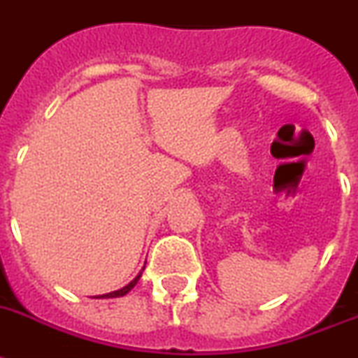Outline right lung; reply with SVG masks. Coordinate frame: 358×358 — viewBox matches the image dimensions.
Returning <instances> with one entry per match:
<instances>
[{
    "mask_svg": "<svg viewBox=\"0 0 358 358\" xmlns=\"http://www.w3.org/2000/svg\"><path fill=\"white\" fill-rule=\"evenodd\" d=\"M138 278H141V274H138V276H137V278H135V280H131V282H129L128 285H126V287L119 289V291L108 292V294H102V296H96V298H119V296H124V294H128V292L131 291V289L135 287V285H137Z\"/></svg>",
    "mask_w": 358,
    "mask_h": 358,
    "instance_id": "1",
    "label": "right lung"
}]
</instances>
